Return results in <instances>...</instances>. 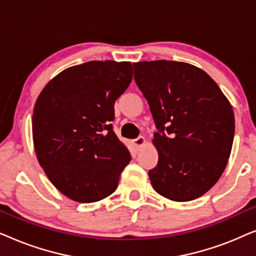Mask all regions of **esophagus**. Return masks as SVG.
<instances>
[{"label":"esophagus","mask_w":256,"mask_h":256,"mask_svg":"<svg viewBox=\"0 0 256 256\" xmlns=\"http://www.w3.org/2000/svg\"><path fill=\"white\" fill-rule=\"evenodd\" d=\"M144 143H146V138H143V136H140V138L132 140V144H134L135 148H138V149L140 148V146H144Z\"/></svg>","instance_id":"obj_1"}]
</instances>
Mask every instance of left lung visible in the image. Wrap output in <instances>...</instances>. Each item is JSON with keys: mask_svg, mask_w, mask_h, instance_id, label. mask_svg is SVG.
<instances>
[{"mask_svg": "<svg viewBox=\"0 0 256 256\" xmlns=\"http://www.w3.org/2000/svg\"><path fill=\"white\" fill-rule=\"evenodd\" d=\"M134 70L157 128L152 188L174 202L199 198L228 162L236 128L230 101L208 73L188 62H141Z\"/></svg>", "mask_w": 256, "mask_h": 256, "instance_id": "left-lung-1", "label": "left lung"}]
</instances>
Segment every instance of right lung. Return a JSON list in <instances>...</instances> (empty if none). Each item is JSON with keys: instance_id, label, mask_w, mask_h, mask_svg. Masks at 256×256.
<instances>
[{"instance_id": "right-lung-1", "label": "right lung", "mask_w": 256, "mask_h": 256, "mask_svg": "<svg viewBox=\"0 0 256 256\" xmlns=\"http://www.w3.org/2000/svg\"><path fill=\"white\" fill-rule=\"evenodd\" d=\"M129 62L92 60L56 76L32 115L37 160L72 200L94 202L116 190L132 157L113 130L114 104L132 79Z\"/></svg>"}]
</instances>
